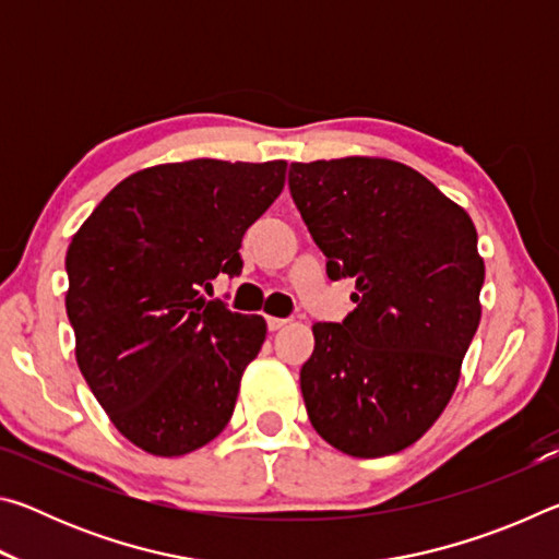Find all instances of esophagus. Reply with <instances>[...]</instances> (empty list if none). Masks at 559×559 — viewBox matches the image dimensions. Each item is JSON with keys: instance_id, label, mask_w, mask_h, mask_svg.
<instances>
[{"instance_id": "esophagus-1", "label": "esophagus", "mask_w": 559, "mask_h": 559, "mask_svg": "<svg viewBox=\"0 0 559 559\" xmlns=\"http://www.w3.org/2000/svg\"><path fill=\"white\" fill-rule=\"evenodd\" d=\"M288 320L286 318H273V316H269L266 318V325H269V330H281L283 325H286Z\"/></svg>"}]
</instances>
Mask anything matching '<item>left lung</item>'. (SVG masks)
I'll return each mask as SVG.
<instances>
[{
    "mask_svg": "<svg viewBox=\"0 0 559 559\" xmlns=\"http://www.w3.org/2000/svg\"><path fill=\"white\" fill-rule=\"evenodd\" d=\"M288 187L328 278L357 288L343 323L313 325L300 370L310 424L349 456H390L424 437L456 390L486 276L476 226L394 159L293 163Z\"/></svg>",
    "mask_w": 559,
    "mask_h": 559,
    "instance_id": "1",
    "label": "left lung"
}]
</instances>
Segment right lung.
I'll list each match as a JSON object with an SVG mask.
<instances>
[{
  "label": "right lung",
  "mask_w": 559,
  "mask_h": 559,
  "mask_svg": "<svg viewBox=\"0 0 559 559\" xmlns=\"http://www.w3.org/2000/svg\"><path fill=\"white\" fill-rule=\"evenodd\" d=\"M286 163L189 159L110 189L66 253L75 359L110 421L155 456H182L229 424L266 320L206 300L241 273V239Z\"/></svg>",
  "instance_id": "obj_1"
}]
</instances>
